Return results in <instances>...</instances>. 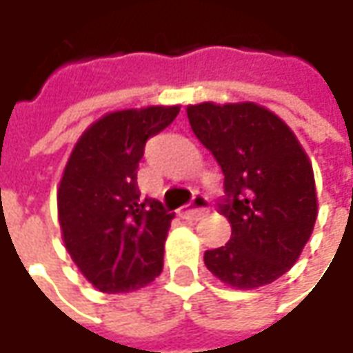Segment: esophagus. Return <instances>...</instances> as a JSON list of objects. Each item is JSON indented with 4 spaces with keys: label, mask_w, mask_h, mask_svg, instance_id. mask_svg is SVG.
I'll return each mask as SVG.
<instances>
[{
    "label": "esophagus",
    "mask_w": 353,
    "mask_h": 353,
    "mask_svg": "<svg viewBox=\"0 0 353 353\" xmlns=\"http://www.w3.org/2000/svg\"><path fill=\"white\" fill-rule=\"evenodd\" d=\"M208 214V200L204 196H196L192 206H185L179 210V217L181 219H189V221H199Z\"/></svg>",
    "instance_id": "esophagus-1"
}]
</instances>
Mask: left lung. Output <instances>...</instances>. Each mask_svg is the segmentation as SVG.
<instances>
[{
  "label": "left lung",
  "instance_id": "8db88e82",
  "mask_svg": "<svg viewBox=\"0 0 353 353\" xmlns=\"http://www.w3.org/2000/svg\"><path fill=\"white\" fill-rule=\"evenodd\" d=\"M200 143L225 176L219 204L230 240L204 253V265L232 289L272 283L295 265L318 219L308 154L285 121L255 101L187 105Z\"/></svg>",
  "mask_w": 353,
  "mask_h": 353
}]
</instances>
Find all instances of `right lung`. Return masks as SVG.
Masks as SVG:
<instances>
[{
    "mask_svg": "<svg viewBox=\"0 0 353 353\" xmlns=\"http://www.w3.org/2000/svg\"><path fill=\"white\" fill-rule=\"evenodd\" d=\"M179 105L119 109L81 134L58 185L62 240L79 272L101 293H130L162 272L174 214L141 199L138 168L145 141Z\"/></svg>",
    "mask_w": 353,
    "mask_h": 353,
    "instance_id": "obj_1",
    "label": "right lung"
}]
</instances>
